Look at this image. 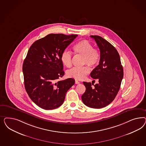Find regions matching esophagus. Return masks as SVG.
<instances>
[{
    "label": "esophagus",
    "instance_id": "esophagus-1",
    "mask_svg": "<svg viewBox=\"0 0 146 146\" xmlns=\"http://www.w3.org/2000/svg\"><path fill=\"white\" fill-rule=\"evenodd\" d=\"M75 84H79L80 82L79 81H78V80H75Z\"/></svg>",
    "mask_w": 146,
    "mask_h": 146
}]
</instances>
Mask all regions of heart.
<instances>
[{"label": "heart", "instance_id": "b5f03b06", "mask_svg": "<svg viewBox=\"0 0 146 146\" xmlns=\"http://www.w3.org/2000/svg\"><path fill=\"white\" fill-rule=\"evenodd\" d=\"M75 53L84 57L83 65L87 64L89 66L93 67L96 66L101 59L100 51L94 48L93 44L87 40H81L78 42L73 47ZM60 59L62 64L67 67L72 65V56L68 50L62 51ZM90 70L87 66L82 67H73L67 72V75L69 77L76 80H82L89 73Z\"/></svg>", "mask_w": 146, "mask_h": 146}]
</instances>
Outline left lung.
Instances as JSON below:
<instances>
[{
  "instance_id": "8db88e82",
  "label": "left lung",
  "mask_w": 146,
  "mask_h": 146,
  "mask_svg": "<svg viewBox=\"0 0 146 146\" xmlns=\"http://www.w3.org/2000/svg\"><path fill=\"white\" fill-rule=\"evenodd\" d=\"M90 37L96 42L101 53L99 65L90 73L91 77L98 80V83L83 82L86 89L81 98L86 106L101 109L114 100L119 92L124 72L119 54L115 47L101 36Z\"/></svg>"
}]
</instances>
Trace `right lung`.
Instances as JSON below:
<instances>
[{"instance_id": "obj_1", "label": "right lung", "mask_w": 146, "mask_h": 146, "mask_svg": "<svg viewBox=\"0 0 146 146\" xmlns=\"http://www.w3.org/2000/svg\"><path fill=\"white\" fill-rule=\"evenodd\" d=\"M78 35L51 34L37 40L29 49L22 71L27 93L37 106L45 110L60 106L75 80L58 81L65 72L60 56Z\"/></svg>"}]
</instances>
